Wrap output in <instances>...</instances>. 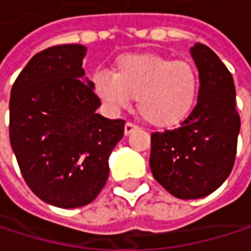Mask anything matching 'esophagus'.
Instances as JSON below:
<instances>
[{"label":"esophagus","mask_w":251,"mask_h":251,"mask_svg":"<svg viewBox=\"0 0 251 251\" xmlns=\"http://www.w3.org/2000/svg\"><path fill=\"white\" fill-rule=\"evenodd\" d=\"M138 129V126L133 125V124H130V122H127L125 125V135H130L132 132H135Z\"/></svg>","instance_id":"34e87169"}]
</instances>
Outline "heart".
Instances as JSON below:
<instances>
[{"label": "heart", "instance_id": "obj_1", "mask_svg": "<svg viewBox=\"0 0 251 251\" xmlns=\"http://www.w3.org/2000/svg\"><path fill=\"white\" fill-rule=\"evenodd\" d=\"M93 87L112 110H121L136 99L138 112L150 125L173 127L193 110L199 75L187 61L157 53H130L116 61L113 74L97 73Z\"/></svg>", "mask_w": 251, "mask_h": 251}]
</instances>
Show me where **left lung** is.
I'll list each match as a JSON object with an SVG mask.
<instances>
[{
	"mask_svg": "<svg viewBox=\"0 0 251 251\" xmlns=\"http://www.w3.org/2000/svg\"><path fill=\"white\" fill-rule=\"evenodd\" d=\"M190 53L199 71L198 103L178 127L151 135V173L178 199L208 196L226 181L241 125L228 68L202 43Z\"/></svg>",
	"mask_w": 251,
	"mask_h": 251,
	"instance_id": "8db88e82",
	"label": "left lung"
}]
</instances>
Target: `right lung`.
Masks as SVG:
<instances>
[{"label": "right lung", "instance_id": "right-lung-1", "mask_svg": "<svg viewBox=\"0 0 251 251\" xmlns=\"http://www.w3.org/2000/svg\"><path fill=\"white\" fill-rule=\"evenodd\" d=\"M82 45L36 53L10 97V142L27 186L43 202L78 208L93 202L109 177V157L125 121L96 113L100 99L84 79Z\"/></svg>", "mask_w": 251, "mask_h": 251}]
</instances>
